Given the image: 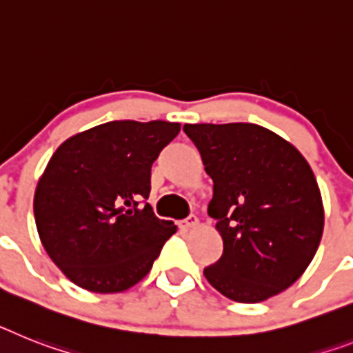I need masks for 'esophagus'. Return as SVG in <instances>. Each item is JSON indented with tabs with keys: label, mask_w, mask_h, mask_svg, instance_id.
<instances>
[{
	"label": "esophagus",
	"mask_w": 353,
	"mask_h": 353,
	"mask_svg": "<svg viewBox=\"0 0 353 353\" xmlns=\"http://www.w3.org/2000/svg\"><path fill=\"white\" fill-rule=\"evenodd\" d=\"M197 226H199V219L195 217V215H190V217H186L185 221L181 222L183 230H195Z\"/></svg>",
	"instance_id": "1"
}]
</instances>
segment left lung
<instances>
[{
  "mask_svg": "<svg viewBox=\"0 0 353 353\" xmlns=\"http://www.w3.org/2000/svg\"><path fill=\"white\" fill-rule=\"evenodd\" d=\"M183 131L213 179L208 215L224 251L204 269L210 285L241 303L285 291L312 262L325 226L307 159L256 123H185Z\"/></svg>",
  "mask_w": 353,
  "mask_h": 353,
  "instance_id": "1",
  "label": "left lung"
}]
</instances>
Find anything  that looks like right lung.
I'll return each mask as SVG.
<instances>
[{
  "mask_svg": "<svg viewBox=\"0 0 353 353\" xmlns=\"http://www.w3.org/2000/svg\"><path fill=\"white\" fill-rule=\"evenodd\" d=\"M181 131L172 121H108L61 143L39 177L34 217L41 244L75 285L109 294L149 274L177 232L154 215L150 167Z\"/></svg>",
  "mask_w": 353,
  "mask_h": 353,
  "instance_id": "right-lung-1",
  "label": "right lung"
}]
</instances>
